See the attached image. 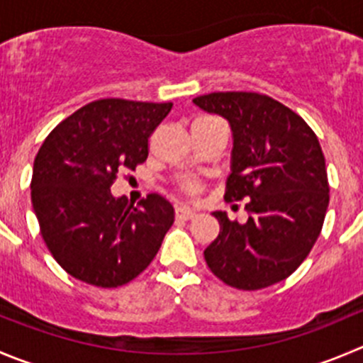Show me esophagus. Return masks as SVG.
<instances>
[{
	"label": "esophagus",
	"instance_id": "1",
	"mask_svg": "<svg viewBox=\"0 0 363 363\" xmlns=\"http://www.w3.org/2000/svg\"><path fill=\"white\" fill-rule=\"evenodd\" d=\"M196 212L191 208H185V206H178L176 208V219H182V220H189V219H194Z\"/></svg>",
	"mask_w": 363,
	"mask_h": 363
}]
</instances>
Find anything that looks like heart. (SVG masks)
Returning a JSON list of instances; mask_svg holds the SVG:
<instances>
[{
    "instance_id": "1",
    "label": "heart",
    "mask_w": 363,
    "mask_h": 363,
    "mask_svg": "<svg viewBox=\"0 0 363 363\" xmlns=\"http://www.w3.org/2000/svg\"><path fill=\"white\" fill-rule=\"evenodd\" d=\"M184 191H185V194L196 196L199 192V185L194 184V182H187V184L184 185Z\"/></svg>"
}]
</instances>
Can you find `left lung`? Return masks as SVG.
Returning <instances> with one entry per match:
<instances>
[{"mask_svg": "<svg viewBox=\"0 0 363 363\" xmlns=\"http://www.w3.org/2000/svg\"><path fill=\"white\" fill-rule=\"evenodd\" d=\"M194 103L230 123L224 199H246L247 212L244 224L213 212L220 231L206 265L239 291L271 287L303 264L323 230L330 185L319 139L294 110L258 92H212Z\"/></svg>", "mask_w": 363, "mask_h": 363, "instance_id": "left-lung-1", "label": "left lung"}]
</instances>
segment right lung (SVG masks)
<instances>
[{
	"mask_svg": "<svg viewBox=\"0 0 363 363\" xmlns=\"http://www.w3.org/2000/svg\"><path fill=\"white\" fill-rule=\"evenodd\" d=\"M172 103L105 98L82 106L44 139L32 174L40 235L65 272L101 289L135 279L174 223L171 203L116 199L117 174L135 171Z\"/></svg>",
	"mask_w": 363,
	"mask_h": 363,
	"instance_id": "1",
	"label": "right lung"
}]
</instances>
